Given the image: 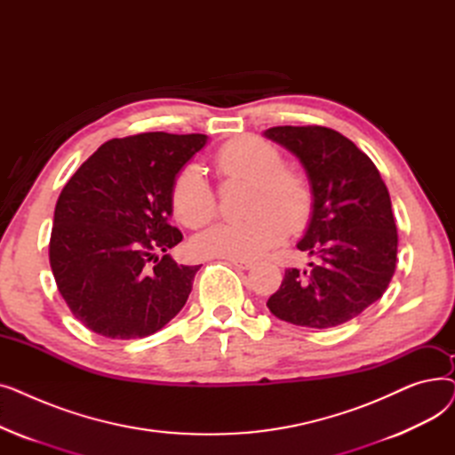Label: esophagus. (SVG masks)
Here are the masks:
<instances>
[{"label":"esophagus","instance_id":"esophagus-1","mask_svg":"<svg viewBox=\"0 0 455 455\" xmlns=\"http://www.w3.org/2000/svg\"><path fill=\"white\" fill-rule=\"evenodd\" d=\"M228 261H230V264H232L234 267L242 269V271H249V269H252V266H254L251 259H242V258H228Z\"/></svg>","mask_w":455,"mask_h":455}]
</instances>
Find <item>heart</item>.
<instances>
[{"instance_id": "1", "label": "heart", "mask_w": 455, "mask_h": 455, "mask_svg": "<svg viewBox=\"0 0 455 455\" xmlns=\"http://www.w3.org/2000/svg\"><path fill=\"white\" fill-rule=\"evenodd\" d=\"M213 164L223 179L251 182L245 201L251 215L215 223L197 234L194 249L199 254L252 259L280 245L288 228L300 230L312 218V188L300 173L282 165V155L273 143L256 136L228 140L215 153ZM170 204L175 218L189 228H199L213 218L218 199L199 164L189 162L175 173Z\"/></svg>"}]
</instances>
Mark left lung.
I'll use <instances>...</instances> for the list:
<instances>
[{
    "label": "left lung",
    "mask_w": 455,
    "mask_h": 455,
    "mask_svg": "<svg viewBox=\"0 0 455 455\" xmlns=\"http://www.w3.org/2000/svg\"><path fill=\"white\" fill-rule=\"evenodd\" d=\"M264 134L304 165L314 212L297 249L315 256L306 271L285 269L267 307L297 326H339L381 299L395 275L398 234L387 186L338 131L285 125Z\"/></svg>",
    "instance_id": "left-lung-1"
}]
</instances>
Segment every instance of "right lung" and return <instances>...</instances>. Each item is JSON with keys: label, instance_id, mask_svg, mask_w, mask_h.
Listing matches in <instances>:
<instances>
[{"label": "right lung", "instance_id": "right-lung-1", "mask_svg": "<svg viewBox=\"0 0 455 455\" xmlns=\"http://www.w3.org/2000/svg\"><path fill=\"white\" fill-rule=\"evenodd\" d=\"M206 141L167 132L114 138L62 188L50 264L71 314L92 331L148 338L186 304L201 266H179L167 254L182 242L167 223L170 186Z\"/></svg>", "mask_w": 455, "mask_h": 455}]
</instances>
